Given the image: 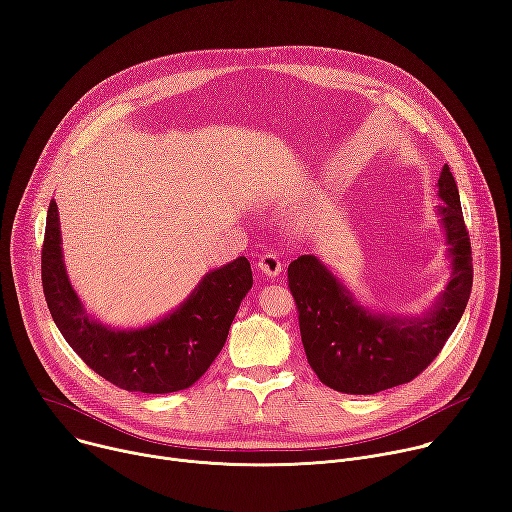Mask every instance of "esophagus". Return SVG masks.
Segmentation results:
<instances>
[{
	"mask_svg": "<svg viewBox=\"0 0 512 512\" xmlns=\"http://www.w3.org/2000/svg\"><path fill=\"white\" fill-rule=\"evenodd\" d=\"M258 270L262 272V274H266V277H270V279H274V277H279V274L283 272V262L279 260V256L277 254H262L260 258H258Z\"/></svg>",
	"mask_w": 512,
	"mask_h": 512,
	"instance_id": "esophagus-1",
	"label": "esophagus"
}]
</instances>
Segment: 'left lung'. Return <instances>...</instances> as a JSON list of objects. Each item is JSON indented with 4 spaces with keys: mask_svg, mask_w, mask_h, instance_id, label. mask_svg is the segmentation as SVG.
I'll use <instances>...</instances> for the list:
<instances>
[{
    "mask_svg": "<svg viewBox=\"0 0 512 512\" xmlns=\"http://www.w3.org/2000/svg\"><path fill=\"white\" fill-rule=\"evenodd\" d=\"M439 223L451 260V277L422 316L373 311L350 293L313 254L289 264V287L299 311L307 363L320 381L352 396H373L420 375L457 328L474 281L471 244L459 190L445 164L439 176Z\"/></svg>",
    "mask_w": 512,
    "mask_h": 512,
    "instance_id": "1",
    "label": "left lung"
}]
</instances>
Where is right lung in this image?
I'll use <instances>...</instances> for the list:
<instances>
[{"mask_svg":"<svg viewBox=\"0 0 512 512\" xmlns=\"http://www.w3.org/2000/svg\"><path fill=\"white\" fill-rule=\"evenodd\" d=\"M41 270L49 311L67 344L106 381L141 393H172L199 381L254 283L248 258L240 256L209 270L162 320L131 330L110 328L90 316L67 277L55 201L47 213Z\"/></svg>","mask_w":512,"mask_h":512,"instance_id":"add662e5","label":"right lung"}]
</instances>
